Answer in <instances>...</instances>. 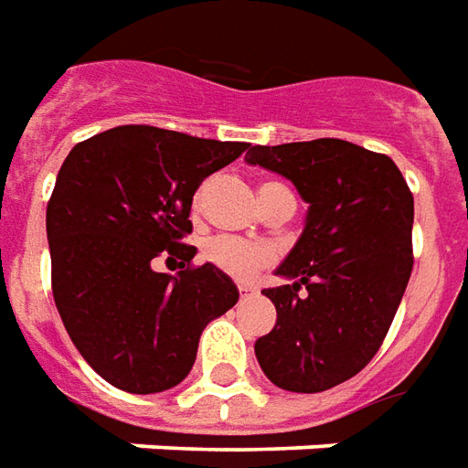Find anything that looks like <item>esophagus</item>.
Masks as SVG:
<instances>
[{
  "mask_svg": "<svg viewBox=\"0 0 468 468\" xmlns=\"http://www.w3.org/2000/svg\"><path fill=\"white\" fill-rule=\"evenodd\" d=\"M251 292H254V287H250V284H239V294H241V297H250Z\"/></svg>",
  "mask_w": 468,
  "mask_h": 468,
  "instance_id": "esophagus-1",
  "label": "esophagus"
}]
</instances>
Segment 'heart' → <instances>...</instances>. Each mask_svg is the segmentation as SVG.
<instances>
[{
	"label": "heart",
	"instance_id": "1",
	"mask_svg": "<svg viewBox=\"0 0 468 468\" xmlns=\"http://www.w3.org/2000/svg\"><path fill=\"white\" fill-rule=\"evenodd\" d=\"M284 188L282 184H264L260 188V198L270 197L271 191H280ZM204 257H207L214 267H218L221 271H227L237 280H250L254 277L261 267H267L274 254H271L270 247L264 244H251V241L237 239V237H214L204 244Z\"/></svg>",
	"mask_w": 468,
	"mask_h": 468
}]
</instances>
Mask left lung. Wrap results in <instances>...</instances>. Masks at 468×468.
Segmentation results:
<instances>
[{
	"label": "left lung",
	"mask_w": 468,
	"mask_h": 468,
	"mask_svg": "<svg viewBox=\"0 0 468 468\" xmlns=\"http://www.w3.org/2000/svg\"><path fill=\"white\" fill-rule=\"evenodd\" d=\"M247 164L290 178L307 207L300 239L264 290L277 324L254 343L264 376L292 393L346 383L376 356L406 292L413 194L388 155L340 138L251 145Z\"/></svg>",
	"instance_id": "8db88e82"
}]
</instances>
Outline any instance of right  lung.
Segmentation results:
<instances>
[{
    "mask_svg": "<svg viewBox=\"0 0 468 468\" xmlns=\"http://www.w3.org/2000/svg\"><path fill=\"white\" fill-rule=\"evenodd\" d=\"M247 144L118 125L78 144L48 204L52 294L69 340L111 386L161 393L197 360L198 337L239 290L214 267H188L191 201ZM165 250L178 275L155 272Z\"/></svg>",
    "mask_w": 468,
    "mask_h": 468,
    "instance_id": "1",
    "label": "right lung"
}]
</instances>
